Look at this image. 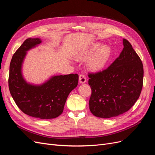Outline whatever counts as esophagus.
<instances>
[{"mask_svg":"<svg viewBox=\"0 0 155 155\" xmlns=\"http://www.w3.org/2000/svg\"><path fill=\"white\" fill-rule=\"evenodd\" d=\"M87 81L86 77L84 74H80V76L79 77V81L80 83H84Z\"/></svg>","mask_w":155,"mask_h":155,"instance_id":"esophagus-1","label":"esophagus"}]
</instances>
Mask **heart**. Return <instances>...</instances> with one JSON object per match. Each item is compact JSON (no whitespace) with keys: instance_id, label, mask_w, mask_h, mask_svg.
<instances>
[{"instance_id":"heart-1","label":"heart","mask_w":155,"mask_h":155,"mask_svg":"<svg viewBox=\"0 0 155 155\" xmlns=\"http://www.w3.org/2000/svg\"><path fill=\"white\" fill-rule=\"evenodd\" d=\"M100 43H96L89 48L82 51L78 55V58L81 60L89 59L88 67L94 70L104 68L110 58L111 50L109 46L105 45L100 48Z\"/></svg>"}]
</instances>
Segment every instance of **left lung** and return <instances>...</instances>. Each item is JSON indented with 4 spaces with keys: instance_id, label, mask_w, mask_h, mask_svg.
Returning a JSON list of instances; mask_svg holds the SVG:
<instances>
[{
    "instance_id": "8db88e82",
    "label": "left lung",
    "mask_w": 155,
    "mask_h": 155,
    "mask_svg": "<svg viewBox=\"0 0 155 155\" xmlns=\"http://www.w3.org/2000/svg\"><path fill=\"white\" fill-rule=\"evenodd\" d=\"M110 66L88 74L92 93L89 109L100 118H109L128 111L139 98L143 87V67L129 42Z\"/></svg>"
}]
</instances>
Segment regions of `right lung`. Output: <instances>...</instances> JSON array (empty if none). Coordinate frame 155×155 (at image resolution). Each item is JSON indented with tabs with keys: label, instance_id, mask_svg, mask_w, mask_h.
<instances>
[{
	"label": "right lung",
	"instance_id": "1",
	"mask_svg": "<svg viewBox=\"0 0 155 155\" xmlns=\"http://www.w3.org/2000/svg\"><path fill=\"white\" fill-rule=\"evenodd\" d=\"M41 43L39 38L26 39L13 54L10 65L9 89L16 105L25 114L40 119L57 118L63 111L70 92L78 85L77 74L56 76L40 86L27 83L21 74L26 51Z\"/></svg>",
	"mask_w": 155,
	"mask_h": 155
}]
</instances>
